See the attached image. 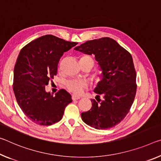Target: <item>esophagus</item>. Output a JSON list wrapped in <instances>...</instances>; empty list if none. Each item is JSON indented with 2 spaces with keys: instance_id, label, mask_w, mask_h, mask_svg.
<instances>
[{
  "instance_id": "1",
  "label": "esophagus",
  "mask_w": 161,
  "mask_h": 161,
  "mask_svg": "<svg viewBox=\"0 0 161 161\" xmlns=\"http://www.w3.org/2000/svg\"><path fill=\"white\" fill-rule=\"evenodd\" d=\"M71 98H72L73 100H76V99H80V97H79V96H76V95H72V97H71Z\"/></svg>"
}]
</instances>
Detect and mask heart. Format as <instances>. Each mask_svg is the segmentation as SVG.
<instances>
[{
	"label": "heart",
	"mask_w": 161,
	"mask_h": 161,
	"mask_svg": "<svg viewBox=\"0 0 161 161\" xmlns=\"http://www.w3.org/2000/svg\"><path fill=\"white\" fill-rule=\"evenodd\" d=\"M87 58H91L90 57ZM86 86V81L81 80H71L68 81L67 82V87L68 88V90L71 91V92L75 93L76 94H79L82 92L84 89H85Z\"/></svg>",
	"instance_id": "1"
}]
</instances>
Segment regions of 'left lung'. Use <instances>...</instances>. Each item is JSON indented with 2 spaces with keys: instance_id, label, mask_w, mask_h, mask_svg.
I'll return each instance as SVG.
<instances>
[{
  "instance_id": "left-lung-1",
  "label": "left lung",
  "mask_w": 161,
  "mask_h": 161,
  "mask_svg": "<svg viewBox=\"0 0 161 161\" xmlns=\"http://www.w3.org/2000/svg\"><path fill=\"white\" fill-rule=\"evenodd\" d=\"M75 50L93 54L102 71L91 99L92 108L81 114L84 122L98 130L115 126L129 113L136 97V72L130 53L109 37L87 41ZM102 94L104 99L101 100Z\"/></svg>"
}]
</instances>
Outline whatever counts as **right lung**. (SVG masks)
I'll list each match as a JSON object with an SVG mask.
<instances>
[{"label": "right lung", "instance_id": "obj_1", "mask_svg": "<svg viewBox=\"0 0 161 161\" xmlns=\"http://www.w3.org/2000/svg\"><path fill=\"white\" fill-rule=\"evenodd\" d=\"M78 43L52 35L42 36L20 52L14 71V92L20 108L34 123L51 125L62 119L65 108L72 102L64 90L47 92L45 86L57 75L63 53Z\"/></svg>", "mask_w": 161, "mask_h": 161}]
</instances>
